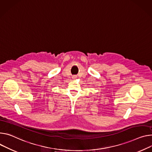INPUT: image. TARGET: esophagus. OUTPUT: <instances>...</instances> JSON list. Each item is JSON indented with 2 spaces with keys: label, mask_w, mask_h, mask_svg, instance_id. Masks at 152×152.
<instances>
[{
  "label": "esophagus",
  "mask_w": 152,
  "mask_h": 152,
  "mask_svg": "<svg viewBox=\"0 0 152 152\" xmlns=\"http://www.w3.org/2000/svg\"><path fill=\"white\" fill-rule=\"evenodd\" d=\"M76 77H77V76H76V75H73V76H72V78H73V79H75Z\"/></svg>",
  "instance_id": "esophagus-1"
}]
</instances>
